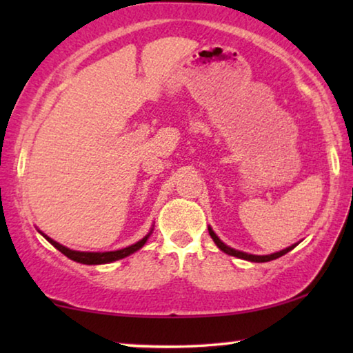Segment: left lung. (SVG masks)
<instances>
[{
  "instance_id": "obj_1",
  "label": "left lung",
  "mask_w": 353,
  "mask_h": 353,
  "mask_svg": "<svg viewBox=\"0 0 353 353\" xmlns=\"http://www.w3.org/2000/svg\"><path fill=\"white\" fill-rule=\"evenodd\" d=\"M208 234H210L212 240L214 241V244H216V246H218L221 250H223V252L229 254V255H232V256H238V259H243V260H248V261H254V263H265V261L276 260V259H279V256L288 254L290 250H292V249H294V248L297 246V243H296V244H291L290 248L282 249V250H279V252H274V254H270V255H254V254H248V252H243V250H236V249H234V248L227 246V244H224L223 241L219 240V236H218L216 234H214L210 225H208Z\"/></svg>"
}]
</instances>
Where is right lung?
<instances>
[{
  "label": "right lung",
  "mask_w": 353,
  "mask_h": 353,
  "mask_svg": "<svg viewBox=\"0 0 353 353\" xmlns=\"http://www.w3.org/2000/svg\"><path fill=\"white\" fill-rule=\"evenodd\" d=\"M154 230V225L151 227V230L148 232V235H145L141 238L140 241H137L134 244H130L128 248H123V249H118V250H109V252H82V250H73L70 248H65L63 244L57 243L50 238L48 235H45L43 232H40L41 236H45L48 241H50L52 246H54L57 250H61L63 255H67L70 260L77 261V263H82V265H105V263H112V261H117V260H121V259H126L130 254L137 252V250H140L143 246H145L146 241L149 240V236H151Z\"/></svg>",
  "instance_id": "right-lung-1"
}]
</instances>
